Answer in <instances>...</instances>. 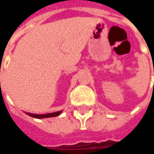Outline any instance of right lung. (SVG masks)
<instances>
[{
    "label": "right lung",
    "mask_w": 154,
    "mask_h": 154,
    "mask_svg": "<svg viewBox=\"0 0 154 154\" xmlns=\"http://www.w3.org/2000/svg\"><path fill=\"white\" fill-rule=\"evenodd\" d=\"M62 111H57V112H54V113H48L45 114V115H35V114H29L27 113L29 116H32V117H35L37 119H43V118H48V117H54V116H57L58 115H60Z\"/></svg>",
    "instance_id": "1"
}]
</instances>
